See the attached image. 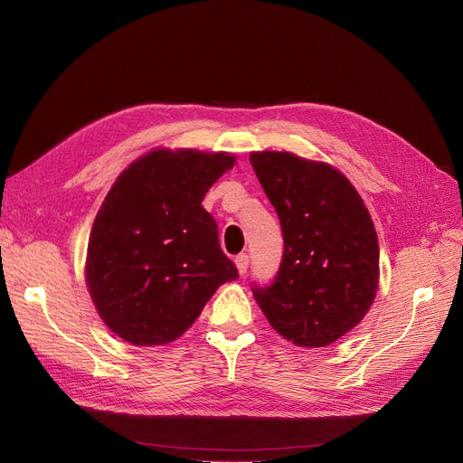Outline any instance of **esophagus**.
I'll return each mask as SVG.
<instances>
[{
	"label": "esophagus",
	"instance_id": "1",
	"mask_svg": "<svg viewBox=\"0 0 463 463\" xmlns=\"http://www.w3.org/2000/svg\"><path fill=\"white\" fill-rule=\"evenodd\" d=\"M234 262H236V269H238L240 276H244L248 272V266H250V255L248 253H240V255H236Z\"/></svg>",
	"mask_w": 463,
	"mask_h": 463
}]
</instances>
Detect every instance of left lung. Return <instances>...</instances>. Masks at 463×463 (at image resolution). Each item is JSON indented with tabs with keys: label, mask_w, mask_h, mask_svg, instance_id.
I'll use <instances>...</instances> for the list:
<instances>
[{
	"label": "left lung",
	"mask_w": 463,
	"mask_h": 463,
	"mask_svg": "<svg viewBox=\"0 0 463 463\" xmlns=\"http://www.w3.org/2000/svg\"><path fill=\"white\" fill-rule=\"evenodd\" d=\"M278 212L283 257L269 285L251 290L269 323L300 347H326L373 304L379 241L351 182L325 163L287 152L250 156Z\"/></svg>",
	"instance_id": "8db88e82"
}]
</instances>
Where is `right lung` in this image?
<instances>
[{"label": "right lung", "mask_w": 463, "mask_h": 463, "mask_svg": "<svg viewBox=\"0 0 463 463\" xmlns=\"http://www.w3.org/2000/svg\"><path fill=\"white\" fill-rule=\"evenodd\" d=\"M234 157L157 150L119 175L97 212L86 283L105 325L133 345L175 342L238 270L203 208Z\"/></svg>", "instance_id": "add662e5"}]
</instances>
